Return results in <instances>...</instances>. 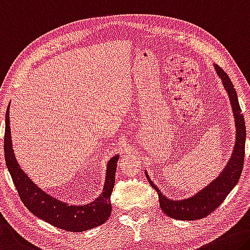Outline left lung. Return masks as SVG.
<instances>
[{
    "label": "left lung",
    "mask_w": 250,
    "mask_h": 250,
    "mask_svg": "<svg viewBox=\"0 0 250 250\" xmlns=\"http://www.w3.org/2000/svg\"><path fill=\"white\" fill-rule=\"evenodd\" d=\"M215 70L218 77L223 81L224 88L228 93L230 100L233 118L236 125V141L233 146V150L230 159L223 171L219 173L215 180H212L208 186L199 190L192 197L186 199L172 200L162 195V192L150 179L148 173L146 171V176L148 178L150 186L157 190L159 196V204L161 210L170 218L178 220H197L201 219L209 213H211L216 208H218L223 201L228 196L238 182L241 171H243L244 158H245V140H246V126H245V119L239 105L238 97L232 82L227 75V73L215 64Z\"/></svg>",
    "instance_id": "obj_1"
}]
</instances>
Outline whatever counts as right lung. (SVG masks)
<instances>
[{
	"label": "right lung",
	"instance_id": "add662e5",
	"mask_svg": "<svg viewBox=\"0 0 250 250\" xmlns=\"http://www.w3.org/2000/svg\"><path fill=\"white\" fill-rule=\"evenodd\" d=\"M10 105L5 114L4 156L6 167L15 188L25 207L40 219L66 231L81 232L104 224L111 215V193L116 181V170L119 154L111 158L106 165L105 181L102 193L96 200L86 205H69L55 199L40 189L20 167L15 159L11 140Z\"/></svg>",
	"mask_w": 250,
	"mask_h": 250
}]
</instances>
